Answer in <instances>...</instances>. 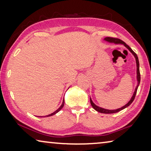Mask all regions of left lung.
<instances>
[{"mask_svg": "<svg viewBox=\"0 0 151 151\" xmlns=\"http://www.w3.org/2000/svg\"><path fill=\"white\" fill-rule=\"evenodd\" d=\"M104 40H105V41L110 42V43H113V44H115V45H123L125 47H126L128 50H129L130 52H131L132 55L134 56V58H135V60H136V64H137V85L136 86V88H135V90L133 94H132V96L131 97V100H130L128 103L125 104L124 106L121 107V108L119 109H114V110H109V109H105L104 108H101V107L99 106L96 105L95 104H94L93 101H92L91 98H90V101H91V104L92 106H93V108L95 110V111H98L99 112H101V113H104V114H112V113H115V112H119L121 111V110H123L125 108H127V107L129 106L130 104H131L132 102H133L134 99V97L136 96V94H137V89L138 87H139V84H140V70H139V58H138V57L136 53H135L133 50L131 49V48L129 47V46H128L126 43L122 41V40L118 39H115V38H111V37H106L104 39Z\"/></svg>", "mask_w": 151, "mask_h": 151, "instance_id": "1", "label": "left lung"}]
</instances>
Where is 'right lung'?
<instances>
[{
  "instance_id": "add662e5",
  "label": "right lung",
  "mask_w": 151,
  "mask_h": 151,
  "mask_svg": "<svg viewBox=\"0 0 151 151\" xmlns=\"http://www.w3.org/2000/svg\"><path fill=\"white\" fill-rule=\"evenodd\" d=\"M64 104H65V99H63V103H62V104H61V106L59 107V108H58L57 111H55V112H53L52 113H51V114H48V115H47V116H39V117H47V116H52V115H54V114H57L58 112H59L61 109H63V107L64 106Z\"/></svg>"
}]
</instances>
